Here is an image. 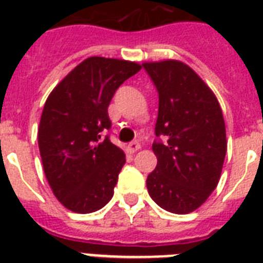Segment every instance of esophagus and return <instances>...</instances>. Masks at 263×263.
<instances>
[{"mask_svg": "<svg viewBox=\"0 0 263 263\" xmlns=\"http://www.w3.org/2000/svg\"><path fill=\"white\" fill-rule=\"evenodd\" d=\"M140 148V143L139 142H131V143L128 144L127 146V150L129 153H136L138 150Z\"/></svg>", "mask_w": 263, "mask_h": 263, "instance_id": "esophagus-1", "label": "esophagus"}]
</instances>
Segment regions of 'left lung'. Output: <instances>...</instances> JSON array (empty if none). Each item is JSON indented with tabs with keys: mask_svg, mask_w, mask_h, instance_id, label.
Listing matches in <instances>:
<instances>
[{
	"mask_svg": "<svg viewBox=\"0 0 263 263\" xmlns=\"http://www.w3.org/2000/svg\"><path fill=\"white\" fill-rule=\"evenodd\" d=\"M142 65L160 98L158 140L153 143L157 166L147 176V191L166 212L187 214L203 204L220 181L227 154L222 110L187 64L165 60Z\"/></svg>",
	"mask_w": 263,
	"mask_h": 263,
	"instance_id": "1",
	"label": "left lung"
}]
</instances>
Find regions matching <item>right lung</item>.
Returning a JSON list of instances; mask_svg holds the SVG:
<instances>
[{
  "label": "right lung",
  "instance_id": "right-lung-1",
  "mask_svg": "<svg viewBox=\"0 0 263 263\" xmlns=\"http://www.w3.org/2000/svg\"><path fill=\"white\" fill-rule=\"evenodd\" d=\"M138 63L88 57L43 106L38 144L47 183L60 203L87 214L111 199L125 154L101 132L111 125L107 107L116 90L140 71Z\"/></svg>",
  "mask_w": 263,
  "mask_h": 263
}]
</instances>
